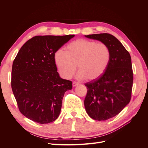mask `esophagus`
Returning <instances> with one entry per match:
<instances>
[{"label": "esophagus", "instance_id": "esophagus-1", "mask_svg": "<svg viewBox=\"0 0 148 148\" xmlns=\"http://www.w3.org/2000/svg\"><path fill=\"white\" fill-rule=\"evenodd\" d=\"M78 84H79V83H78L77 82H73V83H72L73 86H77V85H78Z\"/></svg>", "mask_w": 148, "mask_h": 148}]
</instances>
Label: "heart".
Instances as JSON below:
<instances>
[{"label": "heart", "mask_w": 148, "mask_h": 148, "mask_svg": "<svg viewBox=\"0 0 148 148\" xmlns=\"http://www.w3.org/2000/svg\"><path fill=\"white\" fill-rule=\"evenodd\" d=\"M110 59V49L106 44L83 39L70 42L65 51L59 49L54 56L59 73L66 79L72 77L78 64V79H96L108 68Z\"/></svg>", "instance_id": "1"}]
</instances>
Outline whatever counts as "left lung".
Returning <instances> with one entry per match:
<instances>
[{"label": "left lung", "mask_w": 148, "mask_h": 148, "mask_svg": "<svg viewBox=\"0 0 148 148\" xmlns=\"http://www.w3.org/2000/svg\"><path fill=\"white\" fill-rule=\"evenodd\" d=\"M86 38L106 44L110 49L108 68L100 78L84 84L88 91L84 104L89 116L96 120L115 117L130 101L133 73L130 53L109 33L89 34Z\"/></svg>", "instance_id": "left-lung-1"}]
</instances>
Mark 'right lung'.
<instances>
[{"mask_svg": "<svg viewBox=\"0 0 148 148\" xmlns=\"http://www.w3.org/2000/svg\"><path fill=\"white\" fill-rule=\"evenodd\" d=\"M74 36H36L23 44L13 60V93L20 112L35 122L56 120L65 92L72 88V82L59 77L54 56Z\"/></svg>", "mask_w": 148, "mask_h": 148, "instance_id": "1", "label": "right lung"}]
</instances>
